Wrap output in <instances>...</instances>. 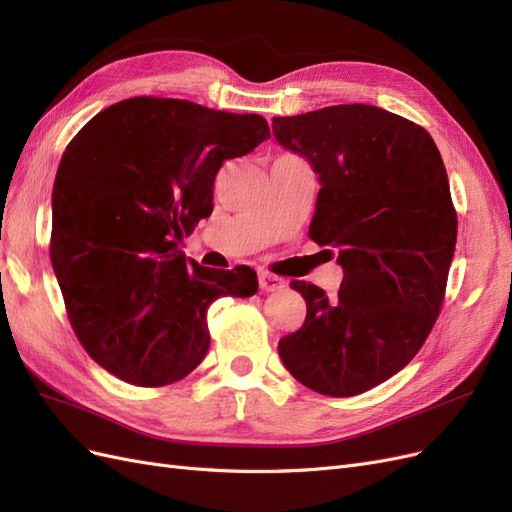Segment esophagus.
Here are the masks:
<instances>
[{
	"instance_id": "esophagus-1",
	"label": "esophagus",
	"mask_w": 512,
	"mask_h": 512,
	"mask_svg": "<svg viewBox=\"0 0 512 512\" xmlns=\"http://www.w3.org/2000/svg\"><path fill=\"white\" fill-rule=\"evenodd\" d=\"M258 282H260V290L262 292H277V290L286 288V282L282 280V277H277V275H273L269 271H260L258 273Z\"/></svg>"
}]
</instances>
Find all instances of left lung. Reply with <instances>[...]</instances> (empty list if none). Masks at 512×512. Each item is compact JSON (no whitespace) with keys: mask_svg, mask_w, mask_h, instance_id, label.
Returning <instances> with one entry per match:
<instances>
[{"mask_svg":"<svg viewBox=\"0 0 512 512\" xmlns=\"http://www.w3.org/2000/svg\"><path fill=\"white\" fill-rule=\"evenodd\" d=\"M273 134L318 175L309 237L344 269L333 299L290 284L307 316L277 352L307 389L365 393L414 359L440 314L457 241L442 156L427 130L369 104L273 117Z\"/></svg>","mask_w":512,"mask_h":512,"instance_id":"8db88e82","label":"left lung"}]
</instances>
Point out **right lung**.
<instances>
[{
    "instance_id": "right-lung-1",
    "label": "right lung",
    "mask_w": 512,
    "mask_h": 512,
    "mask_svg": "<svg viewBox=\"0 0 512 512\" xmlns=\"http://www.w3.org/2000/svg\"><path fill=\"white\" fill-rule=\"evenodd\" d=\"M269 136L254 113L130 98L66 147L51 198V262L76 337L113 376L136 386L185 378L209 350V305L256 294L250 267H200L177 245L211 215L220 166Z\"/></svg>"
}]
</instances>
